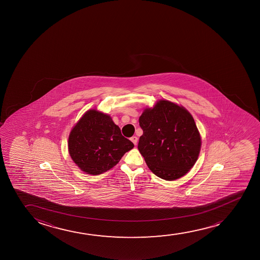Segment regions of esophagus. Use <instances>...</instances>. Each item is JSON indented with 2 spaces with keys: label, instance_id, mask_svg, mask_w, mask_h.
Here are the masks:
<instances>
[{
  "label": "esophagus",
  "instance_id": "obj_1",
  "mask_svg": "<svg viewBox=\"0 0 260 260\" xmlns=\"http://www.w3.org/2000/svg\"><path fill=\"white\" fill-rule=\"evenodd\" d=\"M130 140H131L132 142H133L135 145H137V142H138V137H136V136H133V137L130 138Z\"/></svg>",
  "mask_w": 260,
  "mask_h": 260
}]
</instances>
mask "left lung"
I'll return each mask as SVG.
<instances>
[{"label": "left lung", "instance_id": "obj_1", "mask_svg": "<svg viewBox=\"0 0 260 260\" xmlns=\"http://www.w3.org/2000/svg\"><path fill=\"white\" fill-rule=\"evenodd\" d=\"M143 135L138 149L154 174L166 180L183 176L194 167L201 137L194 118L178 104L160 100L139 118Z\"/></svg>", "mask_w": 260, "mask_h": 260}]
</instances>
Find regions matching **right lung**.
<instances>
[{"mask_svg":"<svg viewBox=\"0 0 260 260\" xmlns=\"http://www.w3.org/2000/svg\"><path fill=\"white\" fill-rule=\"evenodd\" d=\"M134 143L125 138L111 117L89 110L81 117L68 140L70 156L87 174L98 175L115 167Z\"/></svg>","mask_w":260,"mask_h":260,"instance_id":"add662e5","label":"right lung"}]
</instances>
